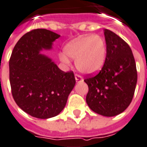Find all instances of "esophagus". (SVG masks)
I'll return each instance as SVG.
<instances>
[{
    "instance_id": "esophagus-1",
    "label": "esophagus",
    "mask_w": 147,
    "mask_h": 147,
    "mask_svg": "<svg viewBox=\"0 0 147 147\" xmlns=\"http://www.w3.org/2000/svg\"><path fill=\"white\" fill-rule=\"evenodd\" d=\"M75 78H76V82H77V83L82 82V81H83L82 78L80 76H78V75H76V76H75Z\"/></svg>"
}]
</instances>
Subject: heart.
Listing matches in <instances>:
<instances>
[{
  "label": "heart",
  "mask_w": 147,
  "mask_h": 147,
  "mask_svg": "<svg viewBox=\"0 0 147 147\" xmlns=\"http://www.w3.org/2000/svg\"><path fill=\"white\" fill-rule=\"evenodd\" d=\"M64 53H59V59L69 64V57L76 59L77 69L85 75H94L104 66L107 59V44L102 37L90 34L78 37L64 47Z\"/></svg>",
  "instance_id": "obj_1"
}]
</instances>
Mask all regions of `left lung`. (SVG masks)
Returning <instances> with one entry per match:
<instances>
[{"instance_id": "8db88e82", "label": "left lung", "mask_w": 147, "mask_h": 147, "mask_svg": "<svg viewBox=\"0 0 147 147\" xmlns=\"http://www.w3.org/2000/svg\"><path fill=\"white\" fill-rule=\"evenodd\" d=\"M107 59L96 76L86 78V102L94 113L103 116L119 115L128 107L135 90L138 73L131 49L112 31L104 29Z\"/></svg>"}]
</instances>
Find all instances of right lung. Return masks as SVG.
<instances>
[{
    "instance_id": "add662e5",
    "label": "right lung",
    "mask_w": 147,
    "mask_h": 147,
    "mask_svg": "<svg viewBox=\"0 0 147 147\" xmlns=\"http://www.w3.org/2000/svg\"><path fill=\"white\" fill-rule=\"evenodd\" d=\"M60 35L45 28L26 33L18 40L9 59V82L14 100L34 118L47 119L59 115L76 84L72 71L65 73L50 57Z\"/></svg>"
}]
</instances>
